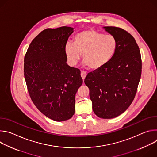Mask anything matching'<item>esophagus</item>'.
<instances>
[{"mask_svg": "<svg viewBox=\"0 0 157 157\" xmlns=\"http://www.w3.org/2000/svg\"><path fill=\"white\" fill-rule=\"evenodd\" d=\"M86 75H87V73H86V71H81V77H82V78L83 80L85 79Z\"/></svg>", "mask_w": 157, "mask_h": 157, "instance_id": "obj_1", "label": "esophagus"}]
</instances>
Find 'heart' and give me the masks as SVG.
Listing matches in <instances>:
<instances>
[{"label": "heart", "instance_id": "1", "mask_svg": "<svg viewBox=\"0 0 157 157\" xmlns=\"http://www.w3.org/2000/svg\"><path fill=\"white\" fill-rule=\"evenodd\" d=\"M117 47V40L112 35H104L94 30L77 33L73 43H66L65 53L69 63L75 65L80 59L94 70L101 69L113 58Z\"/></svg>", "mask_w": 157, "mask_h": 157}]
</instances>
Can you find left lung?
Returning <instances> with one entry per match:
<instances>
[{"label":"left lung","instance_id":"1","mask_svg":"<svg viewBox=\"0 0 157 157\" xmlns=\"http://www.w3.org/2000/svg\"><path fill=\"white\" fill-rule=\"evenodd\" d=\"M117 40L116 52L101 69L89 73L84 82L94 114L102 119L114 118L127 109L135 98L142 74L140 51L126 30L104 27Z\"/></svg>","mask_w":157,"mask_h":157}]
</instances>
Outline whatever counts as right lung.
Wrapping results in <instances>:
<instances>
[{
    "instance_id": "obj_1",
    "label": "right lung",
    "mask_w": 157,
    "mask_h": 157,
    "mask_svg": "<svg viewBox=\"0 0 157 157\" xmlns=\"http://www.w3.org/2000/svg\"><path fill=\"white\" fill-rule=\"evenodd\" d=\"M73 28L61 27L41 32L24 58V76L29 95L47 117L64 121L72 117L75 95L82 84L81 71L66 63L65 47Z\"/></svg>"
}]
</instances>
